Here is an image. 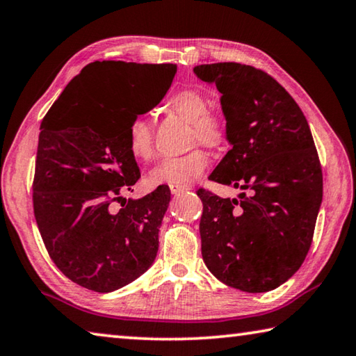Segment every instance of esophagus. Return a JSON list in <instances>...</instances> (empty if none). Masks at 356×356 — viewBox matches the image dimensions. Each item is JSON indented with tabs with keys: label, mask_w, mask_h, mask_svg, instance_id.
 I'll use <instances>...</instances> for the list:
<instances>
[{
	"label": "esophagus",
	"mask_w": 356,
	"mask_h": 356,
	"mask_svg": "<svg viewBox=\"0 0 356 356\" xmlns=\"http://www.w3.org/2000/svg\"><path fill=\"white\" fill-rule=\"evenodd\" d=\"M171 193L172 195H180V193H184L186 190H190V186H179V185H171Z\"/></svg>",
	"instance_id": "esophagus-1"
}]
</instances>
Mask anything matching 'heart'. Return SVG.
<instances>
[{"label": "heart", "mask_w": 356, "mask_h": 356, "mask_svg": "<svg viewBox=\"0 0 356 356\" xmlns=\"http://www.w3.org/2000/svg\"><path fill=\"white\" fill-rule=\"evenodd\" d=\"M168 108L190 122V146L202 144L206 147H221L229 138V122L221 110L209 106V97L200 89H182L168 99ZM125 141L130 154L140 161L154 156L152 127L146 116L130 120L125 130ZM210 156L206 150L196 147L179 156H170L159 161L149 171L152 185L188 186L207 170Z\"/></svg>", "instance_id": "heart-1"}]
</instances>
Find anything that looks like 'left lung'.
<instances>
[{
    "label": "left lung",
    "instance_id": "1",
    "mask_svg": "<svg viewBox=\"0 0 356 356\" xmlns=\"http://www.w3.org/2000/svg\"><path fill=\"white\" fill-rule=\"evenodd\" d=\"M195 74L221 92L232 144L209 179L243 190L238 200L196 191L202 259L227 286L273 291L303 264L322 202V166L308 120L262 69L215 63Z\"/></svg>",
    "mask_w": 356,
    "mask_h": 356
}]
</instances>
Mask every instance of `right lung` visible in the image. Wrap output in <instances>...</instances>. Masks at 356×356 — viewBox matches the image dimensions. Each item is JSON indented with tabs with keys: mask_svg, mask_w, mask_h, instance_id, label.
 <instances>
[{
	"mask_svg": "<svg viewBox=\"0 0 356 356\" xmlns=\"http://www.w3.org/2000/svg\"><path fill=\"white\" fill-rule=\"evenodd\" d=\"M176 72V64L91 63L42 119L33 180L35 222L56 267L89 291L129 284L159 251L171 191L160 185L141 200H125L141 177L125 130L160 104Z\"/></svg>",
	"mask_w": 356,
	"mask_h": 356,
	"instance_id": "obj_1",
	"label": "right lung"
}]
</instances>
